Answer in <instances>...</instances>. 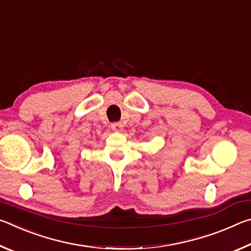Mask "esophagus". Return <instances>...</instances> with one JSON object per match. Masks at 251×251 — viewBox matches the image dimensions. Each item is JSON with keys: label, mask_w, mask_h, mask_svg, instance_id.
Instances as JSON below:
<instances>
[{"label": "esophagus", "mask_w": 251, "mask_h": 251, "mask_svg": "<svg viewBox=\"0 0 251 251\" xmlns=\"http://www.w3.org/2000/svg\"><path fill=\"white\" fill-rule=\"evenodd\" d=\"M110 127H112V129L114 131H122L123 129V124H121V123H113L112 125H110Z\"/></svg>", "instance_id": "34e87169"}]
</instances>
